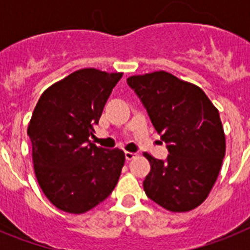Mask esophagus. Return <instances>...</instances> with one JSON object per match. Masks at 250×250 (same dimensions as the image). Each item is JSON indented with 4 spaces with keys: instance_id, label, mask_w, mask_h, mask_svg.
Wrapping results in <instances>:
<instances>
[{
    "instance_id": "1",
    "label": "esophagus",
    "mask_w": 250,
    "mask_h": 250,
    "mask_svg": "<svg viewBox=\"0 0 250 250\" xmlns=\"http://www.w3.org/2000/svg\"><path fill=\"white\" fill-rule=\"evenodd\" d=\"M135 158H136V154H135V152H130V151L125 152V159H126L127 161L132 160V159H135Z\"/></svg>"
}]
</instances>
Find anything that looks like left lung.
Returning <instances> with one entry per match:
<instances>
[{
  "instance_id": "left-lung-1",
  "label": "left lung",
  "mask_w": 250,
  "mask_h": 250,
  "mask_svg": "<svg viewBox=\"0 0 250 250\" xmlns=\"http://www.w3.org/2000/svg\"><path fill=\"white\" fill-rule=\"evenodd\" d=\"M167 144V160L144 152L151 170L145 178L147 198L170 211H189L210 193L225 155L219 112L196 85L165 71L127 79Z\"/></svg>"
}]
</instances>
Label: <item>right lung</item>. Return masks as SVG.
<instances>
[{"label": "right lung", "instance_id": "1", "mask_svg": "<svg viewBox=\"0 0 250 250\" xmlns=\"http://www.w3.org/2000/svg\"><path fill=\"white\" fill-rule=\"evenodd\" d=\"M123 74L83 68L50 86L28 124L37 182L60 210L81 214L107 198L125 154L90 143L103 109Z\"/></svg>", "mask_w": 250, "mask_h": 250}]
</instances>
